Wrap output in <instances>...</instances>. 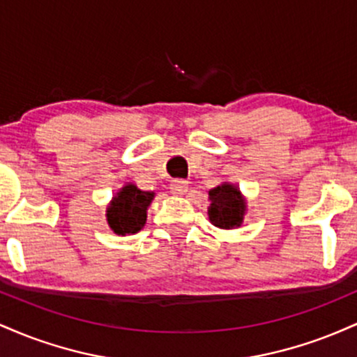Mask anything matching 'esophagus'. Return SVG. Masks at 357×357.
Masks as SVG:
<instances>
[{
	"label": "esophagus",
	"instance_id": "obj_1",
	"mask_svg": "<svg viewBox=\"0 0 357 357\" xmlns=\"http://www.w3.org/2000/svg\"><path fill=\"white\" fill-rule=\"evenodd\" d=\"M169 190L176 196H183L188 191V181H184V179H173L169 184Z\"/></svg>",
	"mask_w": 357,
	"mask_h": 357
}]
</instances>
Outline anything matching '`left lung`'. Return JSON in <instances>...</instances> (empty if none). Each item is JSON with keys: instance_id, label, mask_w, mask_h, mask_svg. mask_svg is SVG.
Masks as SVG:
<instances>
[{"instance_id": "1", "label": "left lung", "mask_w": 357, "mask_h": 357, "mask_svg": "<svg viewBox=\"0 0 357 357\" xmlns=\"http://www.w3.org/2000/svg\"><path fill=\"white\" fill-rule=\"evenodd\" d=\"M208 218L220 230H233L243 223L247 215V199L240 188L231 183H221L208 192Z\"/></svg>"}]
</instances>
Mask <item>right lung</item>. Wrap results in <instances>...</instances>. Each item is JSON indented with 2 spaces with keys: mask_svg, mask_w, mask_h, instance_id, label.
Listing matches in <instances>:
<instances>
[{
  "mask_svg": "<svg viewBox=\"0 0 357 357\" xmlns=\"http://www.w3.org/2000/svg\"><path fill=\"white\" fill-rule=\"evenodd\" d=\"M154 196V191H142L134 183H126L112 196L105 211L110 230L122 236L141 231L147 220V208Z\"/></svg>",
  "mask_w": 357,
  "mask_h": 357,
  "instance_id": "1",
  "label": "right lung"
}]
</instances>
